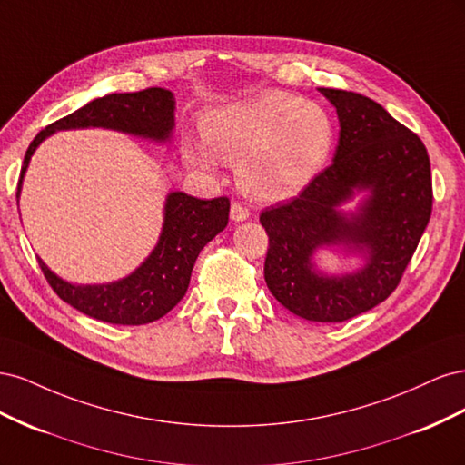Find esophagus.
Returning <instances> with one entry per match:
<instances>
[{"instance_id": "34e87169", "label": "esophagus", "mask_w": 465, "mask_h": 465, "mask_svg": "<svg viewBox=\"0 0 465 465\" xmlns=\"http://www.w3.org/2000/svg\"><path fill=\"white\" fill-rule=\"evenodd\" d=\"M248 217H250V209H248L246 205L238 203V202H234V203L231 205V219H232V221L241 223V221H246Z\"/></svg>"}]
</instances>
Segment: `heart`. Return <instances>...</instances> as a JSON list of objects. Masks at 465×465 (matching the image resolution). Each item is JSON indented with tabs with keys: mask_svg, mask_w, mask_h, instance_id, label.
<instances>
[{
	"mask_svg": "<svg viewBox=\"0 0 465 465\" xmlns=\"http://www.w3.org/2000/svg\"><path fill=\"white\" fill-rule=\"evenodd\" d=\"M202 134L203 142L182 143L186 161L200 168L234 163L242 190L265 202L299 195L330 159L335 137L326 110L283 91L209 112Z\"/></svg>",
	"mask_w": 465,
	"mask_h": 465,
	"instance_id": "heart-1",
	"label": "heart"
}]
</instances>
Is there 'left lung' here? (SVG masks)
Returning <instances> with one entry per match:
<instances>
[{
	"mask_svg": "<svg viewBox=\"0 0 465 465\" xmlns=\"http://www.w3.org/2000/svg\"><path fill=\"white\" fill-rule=\"evenodd\" d=\"M340 118L333 163L297 198L262 211L270 236L263 277L287 311L311 322H345L386 301L423 236L432 211V178L419 135L372 98L320 89ZM367 191L357 212L341 205ZM341 245L365 263L343 276L320 274L318 247Z\"/></svg>",
	"mask_w": 465,
	"mask_h": 465,
	"instance_id": "1",
	"label": "left lung"
}]
</instances>
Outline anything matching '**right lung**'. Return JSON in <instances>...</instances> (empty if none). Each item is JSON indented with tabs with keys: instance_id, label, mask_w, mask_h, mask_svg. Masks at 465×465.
Here are the masks:
<instances>
[{
	"instance_id": "obj_1",
	"label": "right lung",
	"mask_w": 465,
	"mask_h": 465,
	"mask_svg": "<svg viewBox=\"0 0 465 465\" xmlns=\"http://www.w3.org/2000/svg\"><path fill=\"white\" fill-rule=\"evenodd\" d=\"M79 128H106L159 143L168 142L174 128V94L161 87L106 94L46 125L26 149L17 198L36 147L55 132ZM229 209V198L198 200L184 192H171L164 202L157 246L135 272L114 283L74 285L55 275L40 258L38 265L55 294L79 312L120 326H142L171 312L184 297L195 260L203 246L227 227Z\"/></svg>"
}]
</instances>
